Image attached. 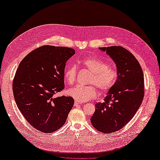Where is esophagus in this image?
<instances>
[{"instance_id": "obj_1", "label": "esophagus", "mask_w": 160, "mask_h": 160, "mask_svg": "<svg viewBox=\"0 0 160 160\" xmlns=\"http://www.w3.org/2000/svg\"><path fill=\"white\" fill-rule=\"evenodd\" d=\"M81 103H82L80 102V101H75V103H74V105H75V106H77V105H80V104H81Z\"/></svg>"}]
</instances>
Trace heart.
I'll use <instances>...</instances> for the list:
<instances>
[{
	"instance_id": "b5f03b06",
	"label": "heart",
	"mask_w": 160,
	"mask_h": 160,
	"mask_svg": "<svg viewBox=\"0 0 160 160\" xmlns=\"http://www.w3.org/2000/svg\"><path fill=\"white\" fill-rule=\"evenodd\" d=\"M81 63L91 72L88 81L91 85H77L70 89L68 93L75 99L80 102L89 101L98 95L96 86L100 91L105 93L114 86L118 79V71L114 67L95 57L84 58L81 61ZM77 75V67L74 65L66 67L64 71L65 79L70 85L75 83Z\"/></svg>"
}]
</instances>
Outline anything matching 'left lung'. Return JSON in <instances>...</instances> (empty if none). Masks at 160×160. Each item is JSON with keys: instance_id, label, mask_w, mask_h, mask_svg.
Wrapping results in <instances>:
<instances>
[{"instance_id": "obj_1", "label": "left lung", "mask_w": 160, "mask_h": 160, "mask_svg": "<svg viewBox=\"0 0 160 160\" xmlns=\"http://www.w3.org/2000/svg\"><path fill=\"white\" fill-rule=\"evenodd\" d=\"M117 66L118 79L104 99L95 105L91 118L93 126L103 133L123 128L136 113L144 97L143 71L132 52L119 46L99 47Z\"/></svg>"}]
</instances>
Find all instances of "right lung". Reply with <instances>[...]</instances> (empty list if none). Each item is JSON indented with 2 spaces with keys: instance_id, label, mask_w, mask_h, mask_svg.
Returning a JSON list of instances; mask_svg holds the SVG:
<instances>
[{
  "instance_id": "right-lung-1",
  "label": "right lung",
  "mask_w": 160,
  "mask_h": 160,
  "mask_svg": "<svg viewBox=\"0 0 160 160\" xmlns=\"http://www.w3.org/2000/svg\"><path fill=\"white\" fill-rule=\"evenodd\" d=\"M75 53L65 47L44 45L18 65L12 81L14 100L32 127L49 133L60 129L74 104L71 97L54 95L63 90L65 64Z\"/></svg>"
}]
</instances>
